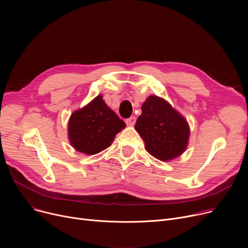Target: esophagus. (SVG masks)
Returning a JSON list of instances; mask_svg holds the SVG:
<instances>
[{
	"mask_svg": "<svg viewBox=\"0 0 248 248\" xmlns=\"http://www.w3.org/2000/svg\"><path fill=\"white\" fill-rule=\"evenodd\" d=\"M125 123H126V124L129 125V126L135 125V124H136V117H135V116H131V117H129V119L125 120Z\"/></svg>",
	"mask_w": 248,
	"mask_h": 248,
	"instance_id": "obj_1",
	"label": "esophagus"
}]
</instances>
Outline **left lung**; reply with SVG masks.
Returning <instances> with one entry per match:
<instances>
[{
    "label": "left lung",
    "instance_id": "obj_1",
    "mask_svg": "<svg viewBox=\"0 0 248 248\" xmlns=\"http://www.w3.org/2000/svg\"><path fill=\"white\" fill-rule=\"evenodd\" d=\"M135 128L144 140L146 150L160 161L178 158L189 144L187 120L166 99L157 95H150L142 103Z\"/></svg>",
    "mask_w": 248,
    "mask_h": 248
}]
</instances>
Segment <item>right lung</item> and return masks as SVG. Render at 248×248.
Segmentation results:
<instances>
[{
  "instance_id": "right-lung-1",
  "label": "right lung",
  "mask_w": 248,
  "mask_h": 248,
  "mask_svg": "<svg viewBox=\"0 0 248 248\" xmlns=\"http://www.w3.org/2000/svg\"><path fill=\"white\" fill-rule=\"evenodd\" d=\"M125 124L99 94L85 107L72 112L68 121V139L75 151L95 155L108 148Z\"/></svg>"
}]
</instances>
